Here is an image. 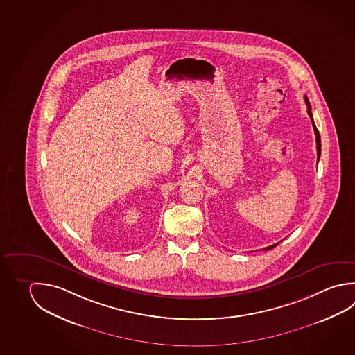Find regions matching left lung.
<instances>
[{"label":"left lung","instance_id":"1","mask_svg":"<svg viewBox=\"0 0 355 355\" xmlns=\"http://www.w3.org/2000/svg\"><path fill=\"white\" fill-rule=\"evenodd\" d=\"M305 98V103H306V106H308V114H309L310 120H311V123H313V128H314V132H315V139H316V151H318V160H319V157H320V151H322V144H320V134H319V131L316 129L315 123H314V119H313V114H311V107H310L309 100H308V97L304 96ZM279 243L277 244H272V245L268 246V248H265L264 250H270L272 248H275Z\"/></svg>","mask_w":355,"mask_h":355}]
</instances>
